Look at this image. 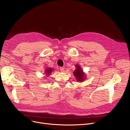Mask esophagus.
Here are the masks:
<instances>
[{
  "mask_svg": "<svg viewBox=\"0 0 130 130\" xmlns=\"http://www.w3.org/2000/svg\"><path fill=\"white\" fill-rule=\"evenodd\" d=\"M64 68L63 67H60V71L61 72H64Z\"/></svg>",
  "mask_w": 130,
  "mask_h": 130,
  "instance_id": "esophagus-1",
  "label": "esophagus"
}]
</instances>
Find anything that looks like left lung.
I'll list each match as a JSON object with an SVG mask.
<instances>
[{
    "instance_id": "left-lung-1",
    "label": "left lung",
    "mask_w": 130,
    "mask_h": 130,
    "mask_svg": "<svg viewBox=\"0 0 130 130\" xmlns=\"http://www.w3.org/2000/svg\"><path fill=\"white\" fill-rule=\"evenodd\" d=\"M75 70L73 72L74 76L75 77L77 82H84L86 78V74L83 72L79 65H75Z\"/></svg>"
}]
</instances>
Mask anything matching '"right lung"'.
<instances>
[{
    "mask_svg": "<svg viewBox=\"0 0 130 130\" xmlns=\"http://www.w3.org/2000/svg\"><path fill=\"white\" fill-rule=\"evenodd\" d=\"M53 70H54V69H53V68L47 67L46 69H45V73L46 74V76L48 77L50 75H51V74L52 73V72H53Z\"/></svg>",
    "mask_w": 130,
    "mask_h": 130,
    "instance_id": "right-lung-1",
    "label": "right lung"
}]
</instances>
